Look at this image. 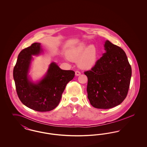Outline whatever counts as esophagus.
Wrapping results in <instances>:
<instances>
[{"instance_id": "1", "label": "esophagus", "mask_w": 147, "mask_h": 147, "mask_svg": "<svg viewBox=\"0 0 147 147\" xmlns=\"http://www.w3.org/2000/svg\"><path fill=\"white\" fill-rule=\"evenodd\" d=\"M75 73H76V75L77 76H80L81 74V73H80V72L79 71H76Z\"/></svg>"}]
</instances>
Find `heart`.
<instances>
[{
	"label": "heart",
	"mask_w": 147,
	"mask_h": 147,
	"mask_svg": "<svg viewBox=\"0 0 147 147\" xmlns=\"http://www.w3.org/2000/svg\"><path fill=\"white\" fill-rule=\"evenodd\" d=\"M70 59L78 61L79 66L84 69H90L95 65L98 59V52L96 47L81 42L69 49L67 53Z\"/></svg>",
	"instance_id": "heart-1"
}]
</instances>
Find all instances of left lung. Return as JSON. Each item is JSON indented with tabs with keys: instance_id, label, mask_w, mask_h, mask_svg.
<instances>
[{
	"instance_id": "obj_1",
	"label": "left lung",
	"mask_w": 147,
	"mask_h": 147,
	"mask_svg": "<svg viewBox=\"0 0 147 147\" xmlns=\"http://www.w3.org/2000/svg\"><path fill=\"white\" fill-rule=\"evenodd\" d=\"M106 52L90 70L88 77V98L93 107L111 109L119 105L127 96L132 69L125 51L106 40Z\"/></svg>"
}]
</instances>
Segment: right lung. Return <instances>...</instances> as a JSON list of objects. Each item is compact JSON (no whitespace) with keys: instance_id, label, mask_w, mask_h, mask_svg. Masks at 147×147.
Segmentation results:
<instances>
[{"instance_id":"add662e5","label":"right lung","mask_w":147,"mask_h":147,"mask_svg":"<svg viewBox=\"0 0 147 147\" xmlns=\"http://www.w3.org/2000/svg\"><path fill=\"white\" fill-rule=\"evenodd\" d=\"M42 52L40 43H34L22 49L14 67L13 77L21 102L35 111L46 112L53 110L59 104L65 88L74 77L75 72L62 70L52 62L45 76L40 80L33 82L28 76L32 56H38Z\"/></svg>"}]
</instances>
